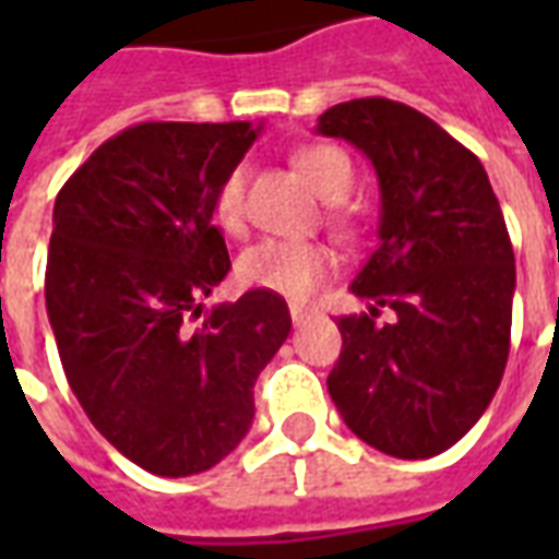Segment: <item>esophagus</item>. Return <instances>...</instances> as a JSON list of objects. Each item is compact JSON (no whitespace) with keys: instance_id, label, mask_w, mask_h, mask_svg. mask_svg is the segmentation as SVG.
Wrapping results in <instances>:
<instances>
[{"instance_id":"34e87169","label":"esophagus","mask_w":559,"mask_h":559,"mask_svg":"<svg viewBox=\"0 0 559 559\" xmlns=\"http://www.w3.org/2000/svg\"><path fill=\"white\" fill-rule=\"evenodd\" d=\"M290 317H293V323H296V326H302L305 320L311 317V311H308V308H302V305H290Z\"/></svg>"}]
</instances>
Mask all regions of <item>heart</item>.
Instances as JSON below:
<instances>
[{"mask_svg":"<svg viewBox=\"0 0 559 559\" xmlns=\"http://www.w3.org/2000/svg\"><path fill=\"white\" fill-rule=\"evenodd\" d=\"M299 170L314 185V191L329 203H338L350 194L353 188V164L350 158L335 146H308L296 155ZM245 167H233L221 179L215 191V221L224 230H242L245 221ZM239 281L257 290L278 293L296 302H305L314 296L329 275L335 272V257L329 248L314 242H293V239H263V242L245 248L236 263Z\"/></svg>","mask_w":559,"mask_h":559,"instance_id":"b5f03b06","label":"heart"}]
</instances>
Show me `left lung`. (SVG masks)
I'll return each instance as SVG.
<instances>
[{
  "instance_id": "8db88e82",
  "label": "left lung",
  "mask_w": 559,
  "mask_h": 559,
  "mask_svg": "<svg viewBox=\"0 0 559 559\" xmlns=\"http://www.w3.org/2000/svg\"><path fill=\"white\" fill-rule=\"evenodd\" d=\"M317 134L353 143L380 185L377 248L350 284L371 314L338 317L329 395L380 452L440 455L488 411L509 359L515 254L500 203L481 160L407 104H335Z\"/></svg>"
}]
</instances>
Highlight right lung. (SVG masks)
<instances>
[{
    "label": "right lung",
    "instance_id": "right-lung-1",
    "mask_svg": "<svg viewBox=\"0 0 559 559\" xmlns=\"http://www.w3.org/2000/svg\"><path fill=\"white\" fill-rule=\"evenodd\" d=\"M257 134L251 122H143L56 197L44 296L68 386L155 476H194L242 443L257 374L290 335L287 302L269 290L194 323L230 272L215 191Z\"/></svg>",
    "mask_w": 559,
    "mask_h": 559
}]
</instances>
